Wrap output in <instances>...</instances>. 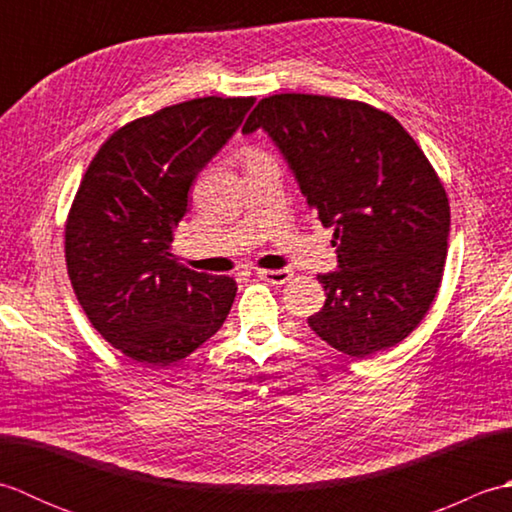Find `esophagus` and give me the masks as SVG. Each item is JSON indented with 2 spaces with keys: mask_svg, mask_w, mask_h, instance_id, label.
<instances>
[{
  "mask_svg": "<svg viewBox=\"0 0 512 512\" xmlns=\"http://www.w3.org/2000/svg\"><path fill=\"white\" fill-rule=\"evenodd\" d=\"M257 277H262L264 281H268V284H273V286H281V284H286V281H290L292 270H288V268L257 270Z\"/></svg>",
  "mask_w": 512,
  "mask_h": 512,
  "instance_id": "34e87169",
  "label": "esophagus"
}]
</instances>
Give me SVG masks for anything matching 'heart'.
Returning <instances> with one entry per match:
<instances>
[{
  "label": "heart",
  "mask_w": 512,
  "mask_h": 512,
  "mask_svg": "<svg viewBox=\"0 0 512 512\" xmlns=\"http://www.w3.org/2000/svg\"><path fill=\"white\" fill-rule=\"evenodd\" d=\"M268 156H264L262 151H248V162H255V160H264Z\"/></svg>",
  "instance_id": "heart-1"
}]
</instances>
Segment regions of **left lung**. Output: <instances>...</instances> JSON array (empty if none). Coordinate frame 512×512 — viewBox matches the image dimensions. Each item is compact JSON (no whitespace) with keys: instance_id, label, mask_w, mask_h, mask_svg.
<instances>
[{"instance_id":"obj_1","label":"left lung","mask_w":512,"mask_h":512,"mask_svg":"<svg viewBox=\"0 0 512 512\" xmlns=\"http://www.w3.org/2000/svg\"><path fill=\"white\" fill-rule=\"evenodd\" d=\"M264 129L323 226L339 270L319 275L325 306L308 319L334 350L374 356L418 328L442 281L449 200L427 156L394 116L317 94L257 103L244 134Z\"/></svg>"}]
</instances>
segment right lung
<instances>
[{
	"label": "right lung",
	"instance_id": "obj_1",
	"mask_svg": "<svg viewBox=\"0 0 512 512\" xmlns=\"http://www.w3.org/2000/svg\"><path fill=\"white\" fill-rule=\"evenodd\" d=\"M255 99L204 96L138 118L105 140L65 224V264L94 330L147 367H167L222 328L237 286L171 253L189 189Z\"/></svg>",
	"mask_w": 512,
	"mask_h": 512
}]
</instances>
